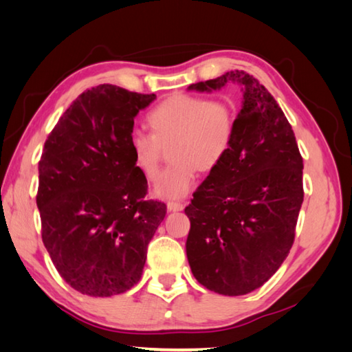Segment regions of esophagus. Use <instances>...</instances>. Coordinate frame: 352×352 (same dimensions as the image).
I'll return each instance as SVG.
<instances>
[{
	"mask_svg": "<svg viewBox=\"0 0 352 352\" xmlns=\"http://www.w3.org/2000/svg\"><path fill=\"white\" fill-rule=\"evenodd\" d=\"M183 209H184L183 203H177V201H169L168 203V210H170V212H180Z\"/></svg>",
	"mask_w": 352,
	"mask_h": 352,
	"instance_id": "esophagus-1",
	"label": "esophagus"
}]
</instances>
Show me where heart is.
I'll return each mask as SVG.
<instances>
[{
    "label": "heart",
    "instance_id": "heart-1",
    "mask_svg": "<svg viewBox=\"0 0 352 352\" xmlns=\"http://www.w3.org/2000/svg\"><path fill=\"white\" fill-rule=\"evenodd\" d=\"M151 134L135 131L129 149L134 168L149 182L160 169L164 149L170 166L155 184L163 198H183L195 183L197 170H215L229 154L236 129V114L226 99L203 96L172 94L148 114Z\"/></svg>",
    "mask_w": 352,
    "mask_h": 352
}]
</instances>
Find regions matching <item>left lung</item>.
Masks as SVG:
<instances>
[{"label":"left lung","mask_w":352,"mask_h":352,"mask_svg":"<svg viewBox=\"0 0 352 352\" xmlns=\"http://www.w3.org/2000/svg\"><path fill=\"white\" fill-rule=\"evenodd\" d=\"M243 87L235 139L184 209L186 253L199 284L224 296L256 290L276 273L294 243L304 162L278 102L252 74L227 72L189 89Z\"/></svg>","instance_id":"8db88e82"}]
</instances>
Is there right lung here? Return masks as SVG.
<instances>
[{"label":"right lung","mask_w":352,"mask_h":352,"mask_svg":"<svg viewBox=\"0 0 352 352\" xmlns=\"http://www.w3.org/2000/svg\"><path fill=\"white\" fill-rule=\"evenodd\" d=\"M155 99L103 84L78 96L48 134L36 204L43 243L68 285L108 298L142 278L166 204L144 199L148 182L129 149L134 117Z\"/></svg>","instance_id":"add662e5"}]
</instances>
